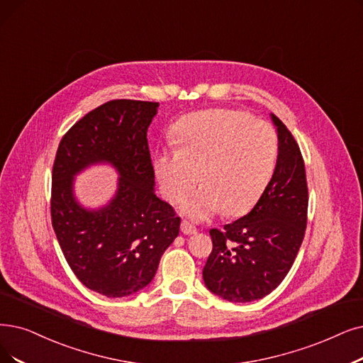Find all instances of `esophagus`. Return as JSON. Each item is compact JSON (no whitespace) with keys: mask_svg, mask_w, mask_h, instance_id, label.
<instances>
[{"mask_svg":"<svg viewBox=\"0 0 363 363\" xmlns=\"http://www.w3.org/2000/svg\"><path fill=\"white\" fill-rule=\"evenodd\" d=\"M180 228H182V232L184 235H192V234H196V228L191 223V222H187V220H183L182 222V225H180Z\"/></svg>","mask_w":363,"mask_h":363,"instance_id":"obj_1","label":"esophagus"}]
</instances>
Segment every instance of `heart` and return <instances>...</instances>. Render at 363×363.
I'll list each match as a JSON object with an SVG mask.
<instances>
[{"instance_id": "1", "label": "heart", "mask_w": 363, "mask_h": 363, "mask_svg": "<svg viewBox=\"0 0 363 363\" xmlns=\"http://www.w3.org/2000/svg\"><path fill=\"white\" fill-rule=\"evenodd\" d=\"M179 147L155 156V172L164 196L177 204L199 181L180 210L201 222L225 211L240 216L262 195L279 153L277 134L241 110H208L184 118L176 128Z\"/></svg>"}]
</instances>
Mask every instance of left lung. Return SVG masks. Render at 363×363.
I'll return each mask as SVG.
<instances>
[{"label":"left lung","mask_w":363,"mask_h":363,"mask_svg":"<svg viewBox=\"0 0 363 363\" xmlns=\"http://www.w3.org/2000/svg\"><path fill=\"white\" fill-rule=\"evenodd\" d=\"M269 116L279 155L268 186L249 214L210 230L213 250L202 279L210 292L229 302L269 295L292 268L306 234L308 189L302 155L286 125Z\"/></svg>","instance_id":"obj_1"}]
</instances>
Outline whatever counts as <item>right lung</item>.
<instances>
[{"instance_id":"add662e5","label":"right lung","mask_w":363,"mask_h":363,"mask_svg":"<svg viewBox=\"0 0 363 363\" xmlns=\"http://www.w3.org/2000/svg\"><path fill=\"white\" fill-rule=\"evenodd\" d=\"M157 103L114 99L82 118L62 137L52 174V225L67 262L91 291L123 298L150 284L180 229V217L155 194L147 128ZM94 164L120 179L98 209L84 208L74 182Z\"/></svg>"}]
</instances>
